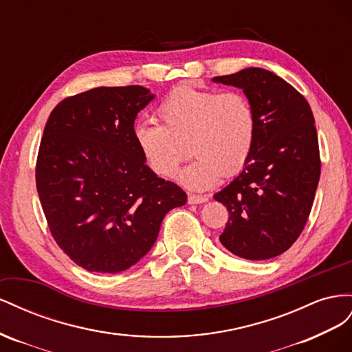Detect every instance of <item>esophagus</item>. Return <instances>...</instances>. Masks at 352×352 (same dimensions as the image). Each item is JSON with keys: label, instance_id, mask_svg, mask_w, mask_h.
I'll return each mask as SVG.
<instances>
[{"label": "esophagus", "instance_id": "esophagus-1", "mask_svg": "<svg viewBox=\"0 0 352 352\" xmlns=\"http://www.w3.org/2000/svg\"><path fill=\"white\" fill-rule=\"evenodd\" d=\"M187 202L190 205H197V204H205L208 202V196H199V195H188Z\"/></svg>", "mask_w": 352, "mask_h": 352}]
</instances>
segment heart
<instances>
[{
  "mask_svg": "<svg viewBox=\"0 0 352 352\" xmlns=\"http://www.w3.org/2000/svg\"><path fill=\"white\" fill-rule=\"evenodd\" d=\"M156 118L159 125L135 126L137 148L153 174L170 178L188 147L196 159L179 170L177 179L193 192H205L223 177L239 174L252 153L256 116L243 93L183 84L159 104Z\"/></svg>",
  "mask_w": 352,
  "mask_h": 352,
  "instance_id": "1",
  "label": "heart"
}]
</instances>
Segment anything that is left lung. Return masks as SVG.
<instances>
[{
  "label": "left lung",
  "mask_w": 352,
  "mask_h": 352,
  "mask_svg": "<svg viewBox=\"0 0 352 352\" xmlns=\"http://www.w3.org/2000/svg\"><path fill=\"white\" fill-rule=\"evenodd\" d=\"M212 81L243 89L256 116L249 160L214 195L230 214L219 242L240 258H274L296 242L313 208L321 168L313 112L302 94L265 69Z\"/></svg>",
  "instance_id": "8db88e82"
}]
</instances>
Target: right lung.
Segmentation results:
<instances>
[{
    "instance_id": "1",
    "label": "right lung",
    "mask_w": 352,
    "mask_h": 352,
    "mask_svg": "<svg viewBox=\"0 0 352 352\" xmlns=\"http://www.w3.org/2000/svg\"><path fill=\"white\" fill-rule=\"evenodd\" d=\"M155 94L140 85L98 87L60 102L39 144L36 190L57 245L79 267L119 273L155 245L187 195L146 165L134 120Z\"/></svg>"
}]
</instances>
